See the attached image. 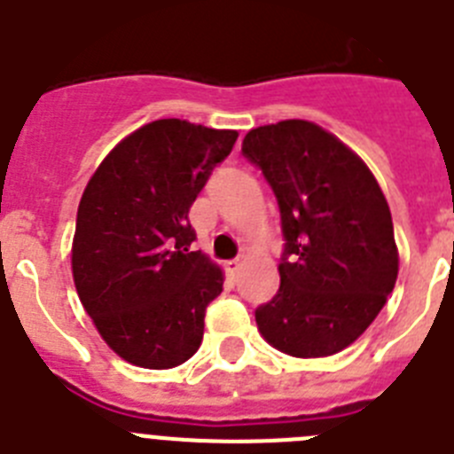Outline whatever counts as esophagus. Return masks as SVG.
I'll return each instance as SVG.
<instances>
[{
	"instance_id": "1",
	"label": "esophagus",
	"mask_w": 454,
	"mask_h": 454,
	"mask_svg": "<svg viewBox=\"0 0 454 454\" xmlns=\"http://www.w3.org/2000/svg\"><path fill=\"white\" fill-rule=\"evenodd\" d=\"M239 268H240V259H231V262H227V270H230L231 275L239 272Z\"/></svg>"
}]
</instances>
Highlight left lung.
Masks as SVG:
<instances>
[{"mask_svg":"<svg viewBox=\"0 0 454 454\" xmlns=\"http://www.w3.org/2000/svg\"><path fill=\"white\" fill-rule=\"evenodd\" d=\"M243 154L279 204V291L256 307L263 339L291 356H330L355 343L398 279L382 188L336 136L307 120L247 131Z\"/></svg>","mask_w":454,"mask_h":454,"instance_id":"8db88e82","label":"left lung"}]
</instances>
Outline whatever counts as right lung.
Listing matches in <instances>:
<instances>
[{
  "label": "right lung",
  "instance_id": "obj_1",
  "mask_svg": "<svg viewBox=\"0 0 454 454\" xmlns=\"http://www.w3.org/2000/svg\"><path fill=\"white\" fill-rule=\"evenodd\" d=\"M239 134L168 118L120 140L88 182L72 240L79 300L106 346L140 368L198 352L223 270L191 252L188 211Z\"/></svg>",
  "mask_w": 454,
  "mask_h": 454
}]
</instances>
